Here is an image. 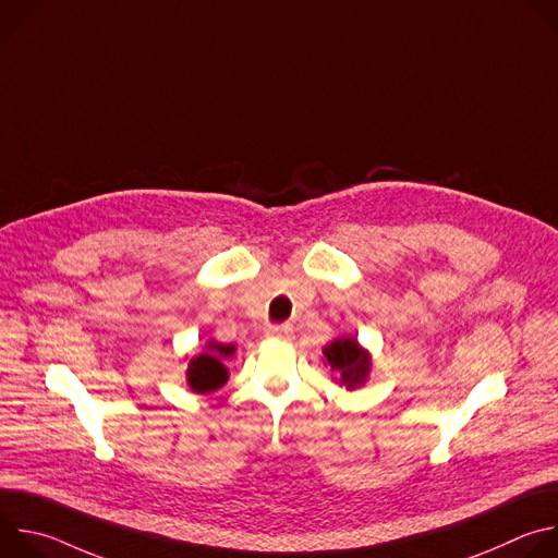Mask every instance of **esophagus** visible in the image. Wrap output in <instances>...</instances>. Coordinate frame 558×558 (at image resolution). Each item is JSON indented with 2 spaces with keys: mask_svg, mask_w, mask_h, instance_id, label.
I'll return each mask as SVG.
<instances>
[{
  "mask_svg": "<svg viewBox=\"0 0 558 558\" xmlns=\"http://www.w3.org/2000/svg\"><path fill=\"white\" fill-rule=\"evenodd\" d=\"M265 336H267L269 340H291L293 327H291V325H269L267 331H265Z\"/></svg>",
  "mask_w": 558,
  "mask_h": 558,
  "instance_id": "1",
  "label": "esophagus"
}]
</instances>
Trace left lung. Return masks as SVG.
<instances>
[{"label": "left lung", "instance_id": "left-lung-1", "mask_svg": "<svg viewBox=\"0 0 558 558\" xmlns=\"http://www.w3.org/2000/svg\"><path fill=\"white\" fill-rule=\"evenodd\" d=\"M323 353L347 390H355L366 384L371 373V353L360 347L355 336H342L333 340L325 347Z\"/></svg>", "mask_w": 558, "mask_h": 558}]
</instances>
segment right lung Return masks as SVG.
<instances>
[{
  "label": "right lung",
  "instance_id": "1",
  "mask_svg": "<svg viewBox=\"0 0 558 558\" xmlns=\"http://www.w3.org/2000/svg\"><path fill=\"white\" fill-rule=\"evenodd\" d=\"M214 349L220 355H231L233 353V347L209 344V351L192 357L190 364H187V384L194 392H211V390L220 388L229 377L225 364L214 355Z\"/></svg>",
  "mask_w": 558,
  "mask_h": 558
}]
</instances>
